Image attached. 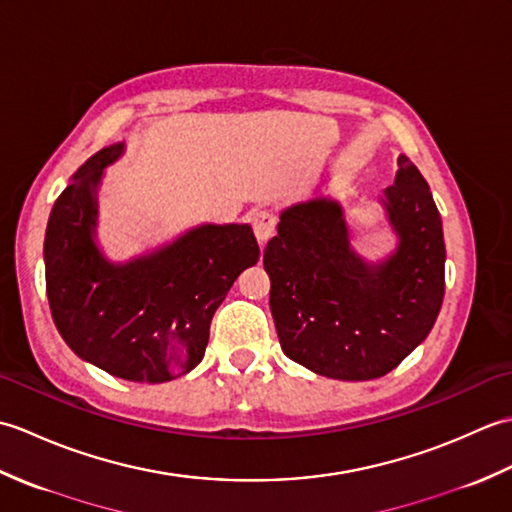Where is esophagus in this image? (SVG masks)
I'll use <instances>...</instances> for the list:
<instances>
[{"label": "esophagus", "mask_w": 512, "mask_h": 512, "mask_svg": "<svg viewBox=\"0 0 512 512\" xmlns=\"http://www.w3.org/2000/svg\"><path fill=\"white\" fill-rule=\"evenodd\" d=\"M275 226H277V220L270 211H257L253 215V231H255V237L259 239V244H266L268 239L275 235Z\"/></svg>", "instance_id": "esophagus-1"}]
</instances>
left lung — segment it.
Listing matches in <instances>:
<instances>
[{
	"label": "left lung",
	"instance_id": "8db88e82",
	"mask_svg": "<svg viewBox=\"0 0 512 512\" xmlns=\"http://www.w3.org/2000/svg\"><path fill=\"white\" fill-rule=\"evenodd\" d=\"M380 204L396 248L367 262L330 195L281 211L264 250L281 350L336 380L389 374L427 339L444 299V235L427 180L407 156Z\"/></svg>",
	"mask_w": 512,
	"mask_h": 512
}]
</instances>
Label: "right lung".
<instances>
[{"instance_id": "add662e5", "label": "right lung", "mask_w": 512, "mask_h": 512, "mask_svg": "<svg viewBox=\"0 0 512 512\" xmlns=\"http://www.w3.org/2000/svg\"><path fill=\"white\" fill-rule=\"evenodd\" d=\"M125 143L96 151L52 206L43 262L50 312L85 363L167 383L202 361L217 306L259 246L248 224H200L151 253L112 262L96 242L99 187Z\"/></svg>"}]
</instances>
